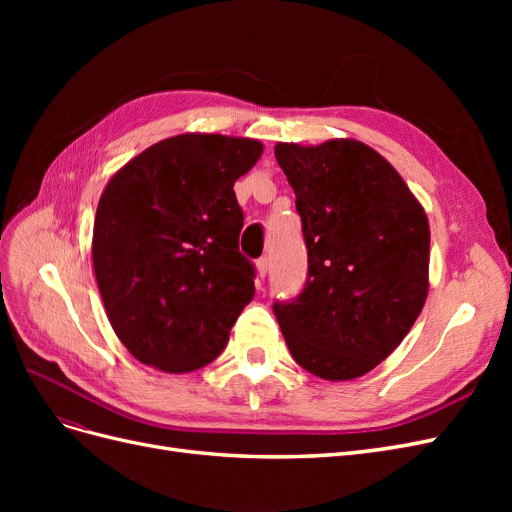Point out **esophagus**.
<instances>
[{"label": "esophagus", "mask_w": 512, "mask_h": 512, "mask_svg": "<svg viewBox=\"0 0 512 512\" xmlns=\"http://www.w3.org/2000/svg\"><path fill=\"white\" fill-rule=\"evenodd\" d=\"M256 271L260 280H265V275L269 273V258H258L256 260Z\"/></svg>", "instance_id": "1"}]
</instances>
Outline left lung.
Masks as SVG:
<instances>
[{"label":"left lung","mask_w":512,"mask_h":512,"mask_svg":"<svg viewBox=\"0 0 512 512\" xmlns=\"http://www.w3.org/2000/svg\"><path fill=\"white\" fill-rule=\"evenodd\" d=\"M297 196L309 275L275 303L286 346L309 374L365 376L404 339L429 292V222L406 181L354 138L277 143Z\"/></svg>","instance_id":"8db88e82"}]
</instances>
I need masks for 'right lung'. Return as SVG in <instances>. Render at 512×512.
I'll return each instance as SVG.
<instances>
[{"label":"right lung","instance_id":"right-lung-1","mask_svg":"<svg viewBox=\"0 0 512 512\" xmlns=\"http://www.w3.org/2000/svg\"><path fill=\"white\" fill-rule=\"evenodd\" d=\"M262 149L256 138L185 132L106 183L91 258L108 322L134 359L188 374L226 348L256 290L232 185Z\"/></svg>","mask_w":512,"mask_h":512}]
</instances>
